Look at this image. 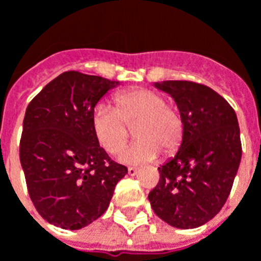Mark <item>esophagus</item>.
Masks as SVG:
<instances>
[{"label": "esophagus", "instance_id": "obj_1", "mask_svg": "<svg viewBox=\"0 0 261 261\" xmlns=\"http://www.w3.org/2000/svg\"><path fill=\"white\" fill-rule=\"evenodd\" d=\"M127 172H128V175L130 176H134V175H137L138 169H137V168H134V166H130V168L127 169Z\"/></svg>", "mask_w": 261, "mask_h": 261}]
</instances>
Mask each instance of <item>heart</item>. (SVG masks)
<instances>
[{
  "label": "heart",
  "instance_id": "obj_1",
  "mask_svg": "<svg viewBox=\"0 0 261 261\" xmlns=\"http://www.w3.org/2000/svg\"><path fill=\"white\" fill-rule=\"evenodd\" d=\"M114 108L100 103L91 117L92 133L99 145L109 153L119 152L134 127L136 142L125 147L119 155L123 164H145L165 153L176 151L183 138L180 112L166 103L164 95L151 89H131L116 93Z\"/></svg>",
  "mask_w": 261,
  "mask_h": 261
}]
</instances>
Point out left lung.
Returning <instances> with one entry per match:
<instances>
[{
  "label": "left lung",
  "mask_w": 261,
  "mask_h": 261,
  "mask_svg": "<svg viewBox=\"0 0 261 261\" xmlns=\"http://www.w3.org/2000/svg\"><path fill=\"white\" fill-rule=\"evenodd\" d=\"M155 86L175 99L183 138L173 158L158 168V185L148 194L153 213L180 229L201 226L224 207L242 158L235 110L211 88L192 81Z\"/></svg>",
  "instance_id": "left-lung-1"
}]
</instances>
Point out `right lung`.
<instances>
[{
    "label": "right lung",
    "instance_id": "1",
    "mask_svg": "<svg viewBox=\"0 0 261 261\" xmlns=\"http://www.w3.org/2000/svg\"><path fill=\"white\" fill-rule=\"evenodd\" d=\"M119 85L96 75L67 71L26 109L19 158L37 213L63 229H81L108 210L127 168L109 158L92 133V112Z\"/></svg>",
    "mask_w": 261,
    "mask_h": 261
}]
</instances>
